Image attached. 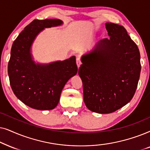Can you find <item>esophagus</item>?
<instances>
[{
	"instance_id": "esophagus-1",
	"label": "esophagus",
	"mask_w": 150,
	"mask_h": 150,
	"mask_svg": "<svg viewBox=\"0 0 150 150\" xmlns=\"http://www.w3.org/2000/svg\"><path fill=\"white\" fill-rule=\"evenodd\" d=\"M76 62H77V67L79 68L80 67V65L81 64V58L80 57H77V59H76Z\"/></svg>"
}]
</instances>
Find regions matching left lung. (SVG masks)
Listing matches in <instances>:
<instances>
[{"label": "left lung", "mask_w": 150, "mask_h": 150, "mask_svg": "<svg viewBox=\"0 0 150 150\" xmlns=\"http://www.w3.org/2000/svg\"><path fill=\"white\" fill-rule=\"evenodd\" d=\"M105 28L110 38L81 57L78 72L86 105L101 114L113 112L131 101L141 69L139 48L126 29L112 23Z\"/></svg>", "instance_id": "1"}]
</instances>
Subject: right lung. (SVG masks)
<instances>
[{"instance_id": "right-lung-1", "label": "right lung", "mask_w": 150, "mask_h": 150, "mask_svg": "<svg viewBox=\"0 0 150 150\" xmlns=\"http://www.w3.org/2000/svg\"><path fill=\"white\" fill-rule=\"evenodd\" d=\"M62 23L59 19L34 20L20 33L11 47L8 63L10 85L18 98L32 108H55L66 83L77 72L75 56L49 65L35 64L31 59L30 48L40 31Z\"/></svg>"}]
</instances>
